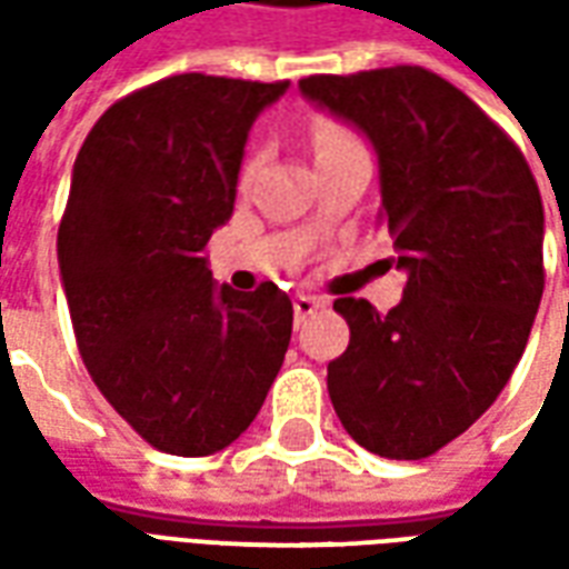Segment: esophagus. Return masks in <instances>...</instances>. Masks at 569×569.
I'll return each mask as SVG.
<instances>
[{
  "instance_id": "esophagus-1",
  "label": "esophagus",
  "mask_w": 569,
  "mask_h": 569,
  "mask_svg": "<svg viewBox=\"0 0 569 569\" xmlns=\"http://www.w3.org/2000/svg\"><path fill=\"white\" fill-rule=\"evenodd\" d=\"M322 305H326V301H322V298H317V296H296V298H292V308H296V320L301 322L305 317H310L313 310H320Z\"/></svg>"
}]
</instances>
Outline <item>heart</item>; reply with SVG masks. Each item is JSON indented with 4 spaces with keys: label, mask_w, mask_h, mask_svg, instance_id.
Returning a JSON list of instances; mask_svg holds the SVG:
<instances>
[{
    "label": "heart",
    "mask_w": 569,
    "mask_h": 569,
    "mask_svg": "<svg viewBox=\"0 0 569 569\" xmlns=\"http://www.w3.org/2000/svg\"><path fill=\"white\" fill-rule=\"evenodd\" d=\"M347 140H353V137H350V130H347L345 124L332 121V118H320V121L313 124V146H317V151L332 149V146ZM256 163H259V154L252 151L247 161H243V179H249V176L256 173Z\"/></svg>",
    "instance_id": "b5f03b06"
}]
</instances>
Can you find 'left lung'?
<instances>
[{"label":"left lung","instance_id":"left-lung-1","mask_svg":"<svg viewBox=\"0 0 569 569\" xmlns=\"http://www.w3.org/2000/svg\"><path fill=\"white\" fill-rule=\"evenodd\" d=\"M298 88L378 151L381 219L408 273L387 313L335 301L350 326L326 378L335 415L366 451L423 460L493 406L525 353L546 286L537 179L460 88L423 67Z\"/></svg>","mask_w":569,"mask_h":569}]
</instances>
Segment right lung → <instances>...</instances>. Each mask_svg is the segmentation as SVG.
Segmentation results:
<instances>
[{
    "label": "right lung",
    "instance_id": "right-lung-1",
    "mask_svg": "<svg viewBox=\"0 0 569 569\" xmlns=\"http://www.w3.org/2000/svg\"><path fill=\"white\" fill-rule=\"evenodd\" d=\"M289 81L186 72L121 97L81 146L57 261L79 353L151 448L207 457L256 420L292 338L273 283L216 286L249 128Z\"/></svg>",
    "mask_w": 569,
    "mask_h": 569
}]
</instances>
